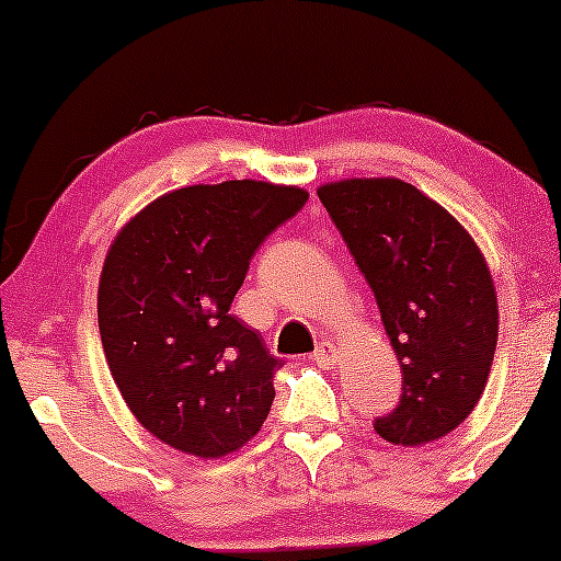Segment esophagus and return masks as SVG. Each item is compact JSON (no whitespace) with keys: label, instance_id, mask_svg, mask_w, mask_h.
Returning a JSON list of instances; mask_svg holds the SVG:
<instances>
[{"label":"esophagus","instance_id":"esophagus-1","mask_svg":"<svg viewBox=\"0 0 561 561\" xmlns=\"http://www.w3.org/2000/svg\"><path fill=\"white\" fill-rule=\"evenodd\" d=\"M312 360L317 366H322V369H333L336 366V347L331 342H320L312 353Z\"/></svg>","mask_w":561,"mask_h":561}]
</instances>
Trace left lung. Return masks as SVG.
<instances>
[{
  "instance_id": "obj_1",
  "label": "left lung",
  "mask_w": 561,
  "mask_h": 561,
  "mask_svg": "<svg viewBox=\"0 0 561 561\" xmlns=\"http://www.w3.org/2000/svg\"><path fill=\"white\" fill-rule=\"evenodd\" d=\"M380 307L401 366V396L375 432L393 445L450 434L483 396L500 333L494 282L472 236L401 179L317 190Z\"/></svg>"
}]
</instances>
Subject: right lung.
<instances>
[{"label": "right lung", "mask_w": 561, "mask_h": 561, "mask_svg": "<svg viewBox=\"0 0 561 561\" xmlns=\"http://www.w3.org/2000/svg\"><path fill=\"white\" fill-rule=\"evenodd\" d=\"M307 201L298 186L252 179L184 186L135 214L107 249V369L140 426L181 454H233L268 417L282 360L230 304L260 244Z\"/></svg>", "instance_id": "right-lung-1"}]
</instances>
